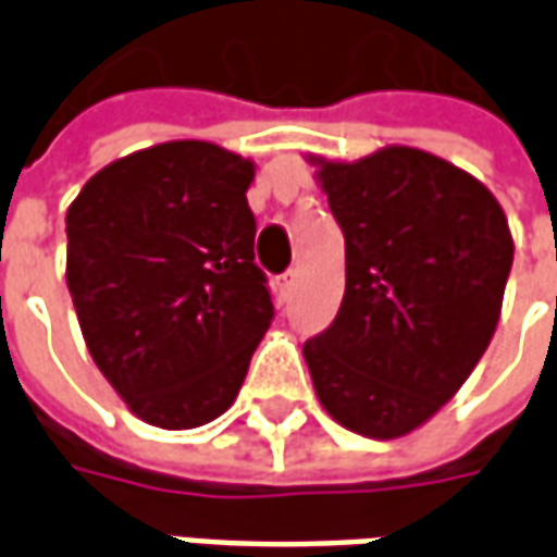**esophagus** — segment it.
Returning a JSON list of instances; mask_svg holds the SVG:
<instances>
[{
    "label": "esophagus",
    "instance_id": "esophagus-1",
    "mask_svg": "<svg viewBox=\"0 0 557 557\" xmlns=\"http://www.w3.org/2000/svg\"><path fill=\"white\" fill-rule=\"evenodd\" d=\"M295 280H298V271L295 268H289L286 274H280L277 277V292L286 298V295H292V289H295Z\"/></svg>",
    "mask_w": 557,
    "mask_h": 557
}]
</instances>
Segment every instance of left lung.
Here are the masks:
<instances>
[{
	"label": "left lung",
	"instance_id": "1",
	"mask_svg": "<svg viewBox=\"0 0 557 557\" xmlns=\"http://www.w3.org/2000/svg\"><path fill=\"white\" fill-rule=\"evenodd\" d=\"M310 163L346 238L337 319L304 343L315 397L358 435H409L490 346L513 235L498 199L430 151L387 146Z\"/></svg>",
	"mask_w": 557,
	"mask_h": 557
}]
</instances>
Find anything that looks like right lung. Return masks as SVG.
Here are the masks:
<instances>
[{"label":"right lung","mask_w":557,"mask_h":557,"mask_svg":"<svg viewBox=\"0 0 557 557\" xmlns=\"http://www.w3.org/2000/svg\"><path fill=\"white\" fill-rule=\"evenodd\" d=\"M253 160L175 139L113 160L65 218L67 292L127 409L194 430L230 409L274 319L253 262Z\"/></svg>","instance_id":"obj_1"}]
</instances>
